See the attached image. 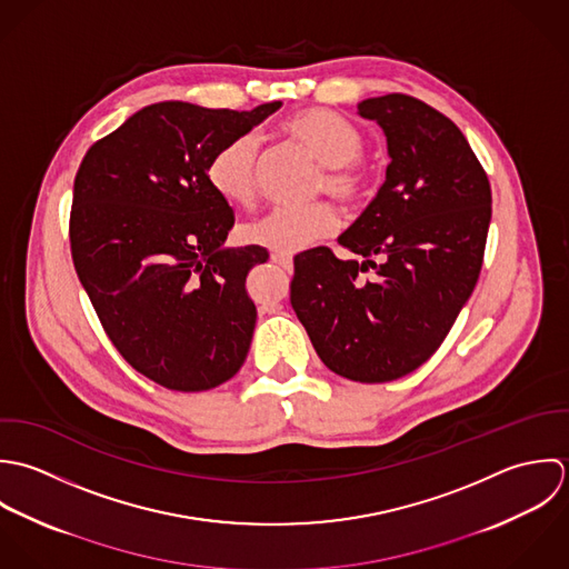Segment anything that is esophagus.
Returning a JSON list of instances; mask_svg holds the SVG:
<instances>
[{"label":"esophagus","instance_id":"1","mask_svg":"<svg viewBox=\"0 0 569 569\" xmlns=\"http://www.w3.org/2000/svg\"><path fill=\"white\" fill-rule=\"evenodd\" d=\"M272 261L274 263H279L283 270H288V272H292V268H295V261H292V257H288V254H272Z\"/></svg>","mask_w":569,"mask_h":569}]
</instances>
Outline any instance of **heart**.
I'll list each match as a JSON object with an SVG mask.
<instances>
[{
	"instance_id": "obj_1",
	"label": "heart",
	"mask_w": 569,
	"mask_h": 569,
	"mask_svg": "<svg viewBox=\"0 0 569 569\" xmlns=\"http://www.w3.org/2000/svg\"><path fill=\"white\" fill-rule=\"evenodd\" d=\"M283 129L323 164L319 191H326L345 207H353L371 193L376 173L360 158L365 147L362 133L345 116L328 108H306L290 116ZM257 133L230 138L207 164L211 189L228 204L250 207L257 198ZM339 224V216L330 204H312L306 209H274L243 227L241 234L248 243L274 254H295L337 234Z\"/></svg>"
}]
</instances>
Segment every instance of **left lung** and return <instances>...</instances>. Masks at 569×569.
I'll list each match as a JSON object with an SVG mask.
<instances>
[{"mask_svg":"<svg viewBox=\"0 0 569 569\" xmlns=\"http://www.w3.org/2000/svg\"><path fill=\"white\" fill-rule=\"evenodd\" d=\"M358 114L382 127L391 156L376 200L339 239L362 261L330 248L299 254L290 303L326 367L389 382L438 351L472 295L492 193L459 127L431 106L385 94Z\"/></svg>","mask_w":569,"mask_h":569,"instance_id":"left-lung-1","label":"left lung"}]
</instances>
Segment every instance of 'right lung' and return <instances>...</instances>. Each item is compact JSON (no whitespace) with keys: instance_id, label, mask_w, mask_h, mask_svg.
<instances>
[{"instance_id":"1","label":"right lung","mask_w":569,"mask_h":569,"mask_svg":"<svg viewBox=\"0 0 569 569\" xmlns=\"http://www.w3.org/2000/svg\"><path fill=\"white\" fill-rule=\"evenodd\" d=\"M281 108L164 101L97 140L74 178V270L118 353L171 391H207L246 360L259 246L222 248L234 213L207 180L211 156Z\"/></svg>"}]
</instances>
